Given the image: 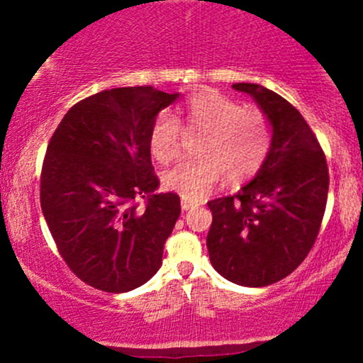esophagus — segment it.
Masks as SVG:
<instances>
[{
    "instance_id": "1",
    "label": "esophagus",
    "mask_w": 363,
    "mask_h": 363,
    "mask_svg": "<svg viewBox=\"0 0 363 363\" xmlns=\"http://www.w3.org/2000/svg\"><path fill=\"white\" fill-rule=\"evenodd\" d=\"M194 206H198L196 205V203H193V201H189V199H184L182 198V201H181V208L182 210H191V208H194Z\"/></svg>"
}]
</instances>
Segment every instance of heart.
I'll return each mask as SVG.
<instances>
[{"mask_svg": "<svg viewBox=\"0 0 363 363\" xmlns=\"http://www.w3.org/2000/svg\"><path fill=\"white\" fill-rule=\"evenodd\" d=\"M186 128L203 133L198 158L182 160L162 174L165 189L198 201L227 176L230 184H240L259 172L269 155L273 131L264 112L245 109L218 91H201L186 102ZM182 128L176 116L164 111L150 128V153L160 164L176 160L181 153Z\"/></svg>", "mask_w": 363, "mask_h": 363, "instance_id": "1", "label": "heart"}]
</instances>
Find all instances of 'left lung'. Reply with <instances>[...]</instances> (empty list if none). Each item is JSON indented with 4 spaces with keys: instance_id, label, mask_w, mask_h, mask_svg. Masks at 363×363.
<instances>
[{
    "instance_id": "left-lung-1",
    "label": "left lung",
    "mask_w": 363,
    "mask_h": 363,
    "mask_svg": "<svg viewBox=\"0 0 363 363\" xmlns=\"http://www.w3.org/2000/svg\"><path fill=\"white\" fill-rule=\"evenodd\" d=\"M269 119L273 143L239 193L211 199L206 237L213 268L228 281L266 286L297 268L318 239L328 201L326 157L302 114L256 83H235Z\"/></svg>"
}]
</instances>
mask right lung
Segmentation results:
<instances>
[{"label": "right lung", "instance_id": "add662e5", "mask_svg": "<svg viewBox=\"0 0 363 363\" xmlns=\"http://www.w3.org/2000/svg\"><path fill=\"white\" fill-rule=\"evenodd\" d=\"M177 97L153 86L99 91L74 104L49 141L40 208L62 259L94 289L123 294L162 266L181 199L157 193L148 136Z\"/></svg>", "mask_w": 363, "mask_h": 363}]
</instances>
